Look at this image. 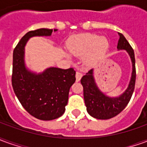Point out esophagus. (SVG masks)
<instances>
[{"label": "esophagus", "mask_w": 147, "mask_h": 147, "mask_svg": "<svg viewBox=\"0 0 147 147\" xmlns=\"http://www.w3.org/2000/svg\"><path fill=\"white\" fill-rule=\"evenodd\" d=\"M82 76H83L82 73H80V72H79V71H76V78L77 82H79V81L81 80Z\"/></svg>", "instance_id": "esophagus-1"}]
</instances>
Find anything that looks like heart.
Here are the masks:
<instances>
[{"instance_id": "b5f03b06", "label": "heart", "mask_w": 147, "mask_h": 147, "mask_svg": "<svg viewBox=\"0 0 147 147\" xmlns=\"http://www.w3.org/2000/svg\"><path fill=\"white\" fill-rule=\"evenodd\" d=\"M109 49V42L105 38H100L95 34H81L71 42V54L82 57L86 56L85 63L90 64L102 59Z\"/></svg>"}]
</instances>
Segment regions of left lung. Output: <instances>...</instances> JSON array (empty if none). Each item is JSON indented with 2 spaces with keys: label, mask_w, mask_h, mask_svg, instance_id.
<instances>
[{
  "label": "left lung",
  "mask_w": 147,
  "mask_h": 147,
  "mask_svg": "<svg viewBox=\"0 0 147 147\" xmlns=\"http://www.w3.org/2000/svg\"><path fill=\"white\" fill-rule=\"evenodd\" d=\"M118 50H126L132 63V73L126 90L118 97H109L102 93L97 86L94 77V69L90 70L81 79L83 86V98L87 113L96 119L108 120L116 117L124 109L132 96L136 84V60L132 47L122 34L119 33Z\"/></svg>",
  "instance_id": "8db88e82"
}]
</instances>
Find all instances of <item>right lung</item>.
<instances>
[{"label":"right lung","mask_w":147,"mask_h":147,"mask_svg":"<svg viewBox=\"0 0 147 147\" xmlns=\"http://www.w3.org/2000/svg\"><path fill=\"white\" fill-rule=\"evenodd\" d=\"M54 29V31H57ZM52 29L41 28L27 32L13 51L11 84L16 95L26 110L37 119L51 120L61 117L67 104L70 87L76 82L72 67H49L42 73L27 69L24 61L25 45L34 36H50Z\"/></svg>","instance_id":"1"}]
</instances>
